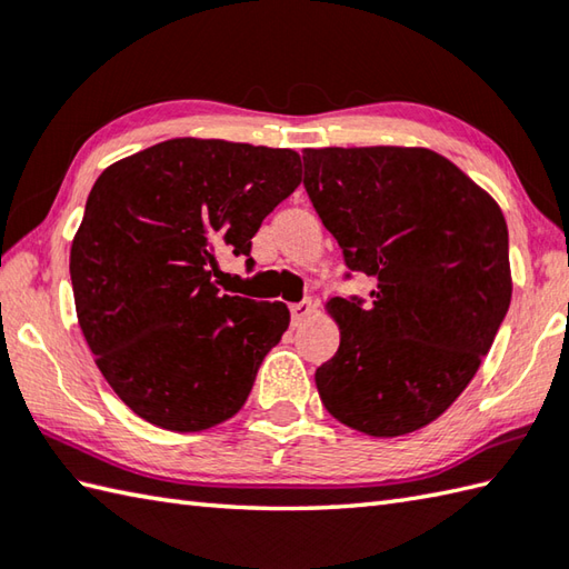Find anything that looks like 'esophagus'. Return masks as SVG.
Returning <instances> with one entry per match:
<instances>
[{"label":"esophagus","mask_w":569,"mask_h":569,"mask_svg":"<svg viewBox=\"0 0 569 569\" xmlns=\"http://www.w3.org/2000/svg\"><path fill=\"white\" fill-rule=\"evenodd\" d=\"M310 316H312V300H300V303H293V306H291L293 325L306 322Z\"/></svg>","instance_id":"34e87169"}]
</instances>
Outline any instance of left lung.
Instances as JSON below:
<instances>
[{
  "instance_id": "1",
  "label": "left lung",
  "mask_w": 569,
  "mask_h": 569,
  "mask_svg": "<svg viewBox=\"0 0 569 569\" xmlns=\"http://www.w3.org/2000/svg\"><path fill=\"white\" fill-rule=\"evenodd\" d=\"M303 166L347 269L377 281L369 303H328L340 349L318 367V393L373 438L420 430L475 379L509 312L503 212L430 149H306Z\"/></svg>"
}]
</instances>
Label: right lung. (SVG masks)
Segmentation results:
<instances>
[{
  "label": "right lung",
  "instance_id": "right-lung-1",
  "mask_svg": "<svg viewBox=\"0 0 569 569\" xmlns=\"http://www.w3.org/2000/svg\"><path fill=\"white\" fill-rule=\"evenodd\" d=\"M298 186L296 151L222 139L161 141L94 180L70 247L72 296L94 365L139 418L198 432L244 406L291 312L222 296L217 253L249 257Z\"/></svg>",
  "mask_w": 569,
  "mask_h": 569
}]
</instances>
